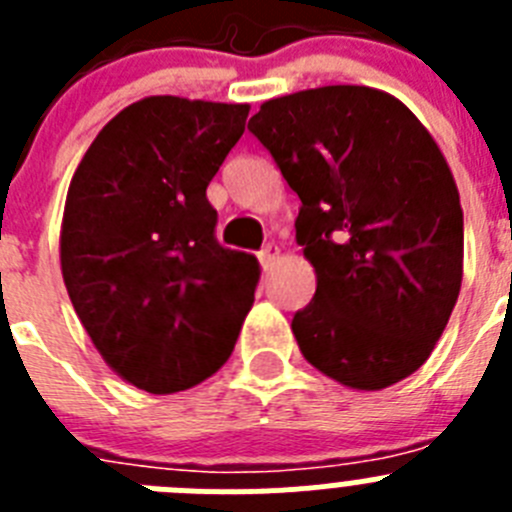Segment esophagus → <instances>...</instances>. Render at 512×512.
Masks as SVG:
<instances>
[{
  "instance_id": "34e87169",
  "label": "esophagus",
  "mask_w": 512,
  "mask_h": 512,
  "mask_svg": "<svg viewBox=\"0 0 512 512\" xmlns=\"http://www.w3.org/2000/svg\"><path fill=\"white\" fill-rule=\"evenodd\" d=\"M277 259H279L277 243H269V246H264V251L259 253V261H261V266H264V269H271Z\"/></svg>"
}]
</instances>
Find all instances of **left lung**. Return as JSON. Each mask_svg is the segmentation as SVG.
I'll list each match as a JSON object with an SVG mask.
<instances>
[{
	"label": "left lung",
	"instance_id": "obj_1",
	"mask_svg": "<svg viewBox=\"0 0 512 512\" xmlns=\"http://www.w3.org/2000/svg\"><path fill=\"white\" fill-rule=\"evenodd\" d=\"M300 197L315 297L292 320L302 356L356 392L418 372L464 277V215L441 148L397 97L333 84L248 120Z\"/></svg>",
	"mask_w": 512,
	"mask_h": 512
}]
</instances>
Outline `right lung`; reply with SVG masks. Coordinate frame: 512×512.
<instances>
[{"mask_svg":"<svg viewBox=\"0 0 512 512\" xmlns=\"http://www.w3.org/2000/svg\"><path fill=\"white\" fill-rule=\"evenodd\" d=\"M248 110L143 97L99 130L71 176L63 284L104 364L151 395L212 377L253 305L259 261L215 241L207 202Z\"/></svg>","mask_w":512,"mask_h":512,"instance_id":"right-lung-1","label":"right lung"}]
</instances>
